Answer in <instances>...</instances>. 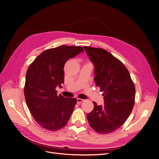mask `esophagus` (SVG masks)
Masks as SVG:
<instances>
[{
  "mask_svg": "<svg viewBox=\"0 0 159 159\" xmlns=\"http://www.w3.org/2000/svg\"><path fill=\"white\" fill-rule=\"evenodd\" d=\"M84 101H85V100L81 99V98H78V99H77V103H82L83 102H84Z\"/></svg>",
  "mask_w": 159,
  "mask_h": 159,
  "instance_id": "34e87169",
  "label": "esophagus"
}]
</instances>
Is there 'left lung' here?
Wrapping results in <instances>:
<instances>
[{
	"label": "left lung",
	"instance_id": "obj_1",
	"mask_svg": "<svg viewBox=\"0 0 159 159\" xmlns=\"http://www.w3.org/2000/svg\"><path fill=\"white\" fill-rule=\"evenodd\" d=\"M94 65V81L103 92V106L94 103L87 115L89 124L98 133L108 134L122 126L130 115L135 100V87L124 63L103 48L84 47Z\"/></svg>",
	"mask_w": 159,
	"mask_h": 159
}]
</instances>
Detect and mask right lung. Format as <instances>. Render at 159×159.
Listing matches in <instances>:
<instances>
[{
    "label": "right lung",
    "mask_w": 159,
    "mask_h": 159,
    "mask_svg": "<svg viewBox=\"0 0 159 159\" xmlns=\"http://www.w3.org/2000/svg\"><path fill=\"white\" fill-rule=\"evenodd\" d=\"M84 52L81 47L62 45L44 50L30 64L26 74L24 93L27 106L39 125L55 131L65 126L76 104V98L57 95L62 87L67 60Z\"/></svg>",
    "instance_id": "right-lung-1"
}]
</instances>
